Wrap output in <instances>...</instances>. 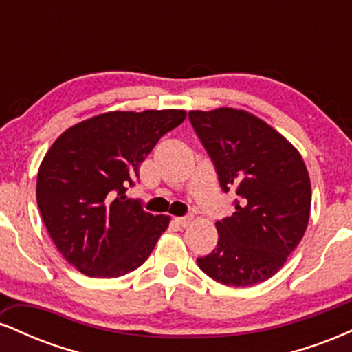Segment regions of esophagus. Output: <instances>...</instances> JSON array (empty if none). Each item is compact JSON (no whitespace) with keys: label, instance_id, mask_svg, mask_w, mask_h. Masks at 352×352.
I'll return each instance as SVG.
<instances>
[{"label":"esophagus","instance_id":"esophagus-1","mask_svg":"<svg viewBox=\"0 0 352 352\" xmlns=\"http://www.w3.org/2000/svg\"><path fill=\"white\" fill-rule=\"evenodd\" d=\"M192 220H193V218L190 217V215H187V217H179V218H175V221H177V223L180 225V227H188V225L192 223Z\"/></svg>","mask_w":352,"mask_h":352}]
</instances>
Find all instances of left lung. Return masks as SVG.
Wrapping results in <instances>:
<instances>
[{
	"instance_id": "left-lung-1",
	"label": "left lung",
	"mask_w": 352,
	"mask_h": 352,
	"mask_svg": "<svg viewBox=\"0 0 352 352\" xmlns=\"http://www.w3.org/2000/svg\"><path fill=\"white\" fill-rule=\"evenodd\" d=\"M223 192L235 188V213L217 221L218 243L197 258L200 270L228 286L272 278L305 235L311 182L305 160L280 132L246 111H190Z\"/></svg>"
}]
</instances>
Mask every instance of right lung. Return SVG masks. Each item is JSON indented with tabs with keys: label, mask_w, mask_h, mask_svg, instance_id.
Here are the masks:
<instances>
[{
	"label": "right lung",
	"mask_w": 352,
	"mask_h": 352,
	"mask_svg": "<svg viewBox=\"0 0 352 352\" xmlns=\"http://www.w3.org/2000/svg\"><path fill=\"white\" fill-rule=\"evenodd\" d=\"M185 111L106 112L72 125L44 155L36 200L47 233L78 272L117 278L134 272L170 223L125 197L160 137Z\"/></svg>",
	"instance_id": "obj_1"
}]
</instances>
